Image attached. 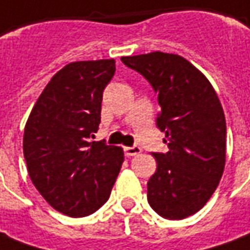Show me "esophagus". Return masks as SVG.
<instances>
[{"instance_id":"obj_1","label":"esophagus","mask_w":250,"mask_h":250,"mask_svg":"<svg viewBox=\"0 0 250 250\" xmlns=\"http://www.w3.org/2000/svg\"><path fill=\"white\" fill-rule=\"evenodd\" d=\"M125 155L128 156V158H130V156H135V155H139L140 152H142V148L137 147V146H135V147H125Z\"/></svg>"}]
</instances>
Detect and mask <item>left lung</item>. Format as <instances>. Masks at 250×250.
Wrapping results in <instances>:
<instances>
[{"label": "left lung", "instance_id": "8db88e82", "mask_svg": "<svg viewBox=\"0 0 250 250\" xmlns=\"http://www.w3.org/2000/svg\"><path fill=\"white\" fill-rule=\"evenodd\" d=\"M158 92L166 154H152L158 167L147 184L149 206L166 219H184L206 206L226 163V120L206 76L178 54L154 51L121 57Z\"/></svg>", "mask_w": 250, "mask_h": 250}]
</instances>
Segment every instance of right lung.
<instances>
[{"mask_svg": "<svg viewBox=\"0 0 250 250\" xmlns=\"http://www.w3.org/2000/svg\"><path fill=\"white\" fill-rule=\"evenodd\" d=\"M115 61H76L47 83L25 122L23 151L32 184L58 212L87 216L107 201L124 149L91 142Z\"/></svg>", "mask_w": 250, "mask_h": 250, "instance_id": "right-lung-1", "label": "right lung"}]
</instances>
